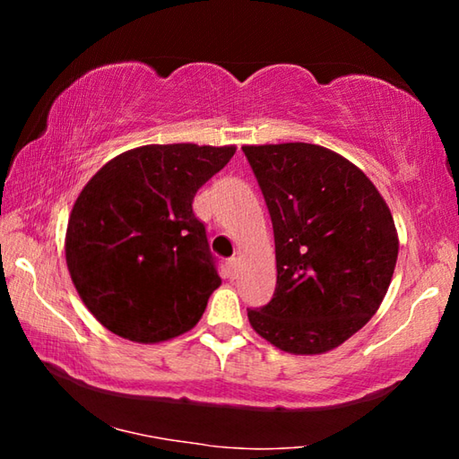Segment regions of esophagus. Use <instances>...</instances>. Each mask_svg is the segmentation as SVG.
I'll list each match as a JSON object with an SVG mask.
<instances>
[{
  "mask_svg": "<svg viewBox=\"0 0 459 459\" xmlns=\"http://www.w3.org/2000/svg\"><path fill=\"white\" fill-rule=\"evenodd\" d=\"M237 267H238V261L232 257L227 261V271H229V277H235L237 275Z\"/></svg>",
  "mask_w": 459,
  "mask_h": 459,
  "instance_id": "1",
  "label": "esophagus"
}]
</instances>
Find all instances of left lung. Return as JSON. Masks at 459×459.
<instances>
[{"label":"left lung","mask_w":459,"mask_h":459,"mask_svg":"<svg viewBox=\"0 0 459 459\" xmlns=\"http://www.w3.org/2000/svg\"><path fill=\"white\" fill-rule=\"evenodd\" d=\"M275 235L273 299L248 309L253 330L290 354L330 352L383 304L399 235L360 168L316 143L243 145Z\"/></svg>","instance_id":"obj_1"}]
</instances>
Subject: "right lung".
<instances>
[{
	"instance_id": "add662e5",
	"label": "right lung",
	"mask_w": 459,
	"mask_h": 459,
	"mask_svg": "<svg viewBox=\"0 0 459 459\" xmlns=\"http://www.w3.org/2000/svg\"><path fill=\"white\" fill-rule=\"evenodd\" d=\"M235 152L142 145L107 161L81 190L66 227V265L108 332L158 344L198 324L221 277L192 200Z\"/></svg>"
}]
</instances>
